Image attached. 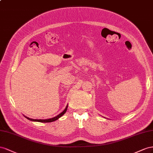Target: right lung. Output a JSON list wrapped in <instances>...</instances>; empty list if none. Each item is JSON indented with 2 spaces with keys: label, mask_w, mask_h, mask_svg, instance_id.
Listing matches in <instances>:
<instances>
[{
  "label": "right lung",
  "mask_w": 153,
  "mask_h": 153,
  "mask_svg": "<svg viewBox=\"0 0 153 153\" xmlns=\"http://www.w3.org/2000/svg\"><path fill=\"white\" fill-rule=\"evenodd\" d=\"M67 108H68V105L66 106V108H65V110H63V111H62L61 113H59V114L57 116H56L55 117H53V118H51V119H30V118L27 117H25L24 116L25 118H27V119L29 120H31V121H34V122H40V123H51V122H54L56 120H58L59 118H60L62 116H63L65 113H66V111L67 110Z\"/></svg>",
  "instance_id": "obj_1"
}]
</instances>
